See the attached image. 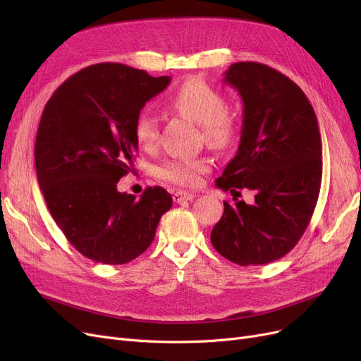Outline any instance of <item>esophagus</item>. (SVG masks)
<instances>
[{
	"label": "esophagus",
	"mask_w": 361,
	"mask_h": 361,
	"mask_svg": "<svg viewBox=\"0 0 361 361\" xmlns=\"http://www.w3.org/2000/svg\"><path fill=\"white\" fill-rule=\"evenodd\" d=\"M192 199H194V194L190 192V191H182V190H179V191H176V192L173 194V200L176 202V203L190 202V200H192Z\"/></svg>",
	"instance_id": "1"
}]
</instances>
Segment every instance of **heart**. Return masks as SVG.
Returning a JSON list of instances; mask_svg holds the SVG:
<instances>
[{
  "mask_svg": "<svg viewBox=\"0 0 361 361\" xmlns=\"http://www.w3.org/2000/svg\"><path fill=\"white\" fill-rule=\"evenodd\" d=\"M171 106L200 125L203 138L211 146L224 149L233 143L236 135L235 120L226 111L223 96L204 81H185L174 93ZM134 135L141 149H155L159 138L157 117L149 111H141L135 120ZM209 166L211 161L204 157L171 159L159 169V176L179 187H195L200 180V174L209 170Z\"/></svg>",
  "mask_w": 361,
  "mask_h": 361,
  "instance_id": "obj_1",
  "label": "heart"
}]
</instances>
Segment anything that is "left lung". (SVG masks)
<instances>
[{
	"label": "left lung",
	"mask_w": 361,
	"mask_h": 361,
	"mask_svg": "<svg viewBox=\"0 0 361 361\" xmlns=\"http://www.w3.org/2000/svg\"><path fill=\"white\" fill-rule=\"evenodd\" d=\"M223 81L241 96L243 128L215 185L255 191V203L224 202L211 243L233 264L264 265L297 245L313 215L322 179L319 125L300 87L265 64L233 63Z\"/></svg>",
	"instance_id": "8db88e82"
}]
</instances>
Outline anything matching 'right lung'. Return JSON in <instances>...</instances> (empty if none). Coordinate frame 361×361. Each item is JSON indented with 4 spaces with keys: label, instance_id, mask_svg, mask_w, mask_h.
Wrapping results in <instances>:
<instances>
[{
    "label": "right lung",
    "instance_id": "1",
    "mask_svg": "<svg viewBox=\"0 0 361 361\" xmlns=\"http://www.w3.org/2000/svg\"><path fill=\"white\" fill-rule=\"evenodd\" d=\"M170 81L118 63L93 64L64 81L43 110L35 149L43 199L68 241L99 264L138 257L173 204L161 187L140 199L117 191L134 167L141 108Z\"/></svg>",
    "mask_w": 361,
    "mask_h": 361
}]
</instances>
